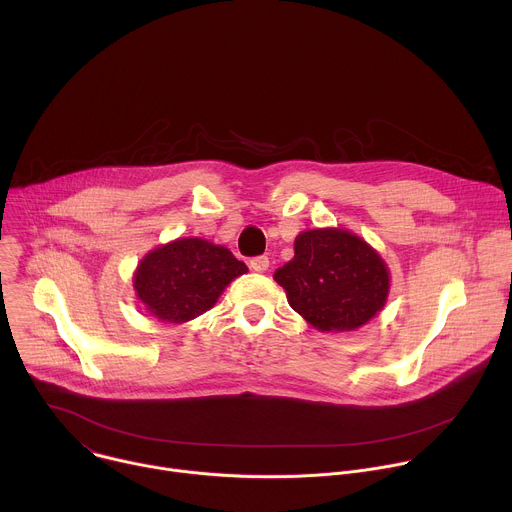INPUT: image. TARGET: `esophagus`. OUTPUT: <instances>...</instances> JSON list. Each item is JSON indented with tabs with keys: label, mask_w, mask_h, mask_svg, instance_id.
<instances>
[{
	"label": "esophagus",
	"mask_w": 512,
	"mask_h": 512,
	"mask_svg": "<svg viewBox=\"0 0 512 512\" xmlns=\"http://www.w3.org/2000/svg\"><path fill=\"white\" fill-rule=\"evenodd\" d=\"M249 267H251L253 271H257V273H265V271L269 269V257H265V255L253 257V259L249 261Z\"/></svg>",
	"instance_id": "esophagus-1"
}]
</instances>
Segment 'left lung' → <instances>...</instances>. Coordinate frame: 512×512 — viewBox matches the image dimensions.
I'll use <instances>...</instances> for the list:
<instances>
[{
  "label": "left lung",
  "instance_id": "1",
  "mask_svg": "<svg viewBox=\"0 0 512 512\" xmlns=\"http://www.w3.org/2000/svg\"><path fill=\"white\" fill-rule=\"evenodd\" d=\"M294 251L273 279L320 332L356 330L383 310L391 277L367 241L344 229H314L296 237Z\"/></svg>",
  "mask_w": 512,
  "mask_h": 512
}]
</instances>
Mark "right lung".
<instances>
[{"instance_id": "1", "label": "right lung", "mask_w": 512, "mask_h": 512, "mask_svg": "<svg viewBox=\"0 0 512 512\" xmlns=\"http://www.w3.org/2000/svg\"><path fill=\"white\" fill-rule=\"evenodd\" d=\"M247 271L235 255L204 239H176L145 255L133 275L135 296L160 322L182 324L210 310Z\"/></svg>"}]
</instances>
